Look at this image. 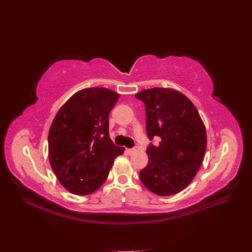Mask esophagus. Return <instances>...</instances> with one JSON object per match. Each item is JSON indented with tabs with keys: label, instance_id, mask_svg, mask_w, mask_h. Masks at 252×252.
Here are the masks:
<instances>
[{
	"label": "esophagus",
	"instance_id": "esophagus-1",
	"mask_svg": "<svg viewBox=\"0 0 252 252\" xmlns=\"http://www.w3.org/2000/svg\"><path fill=\"white\" fill-rule=\"evenodd\" d=\"M136 151H137V150H136L135 148H130V149H126V152H127V154H129V155H130V154H134V153H135Z\"/></svg>",
	"mask_w": 252,
	"mask_h": 252
}]
</instances>
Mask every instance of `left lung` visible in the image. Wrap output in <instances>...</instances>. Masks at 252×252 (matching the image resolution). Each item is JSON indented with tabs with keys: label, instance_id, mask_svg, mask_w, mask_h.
I'll return each instance as SVG.
<instances>
[{
	"label": "left lung",
	"instance_id": "8db88e82",
	"mask_svg": "<svg viewBox=\"0 0 252 252\" xmlns=\"http://www.w3.org/2000/svg\"><path fill=\"white\" fill-rule=\"evenodd\" d=\"M146 110V131L150 141L147 166L140 171L141 182L151 192L174 195L186 188L199 169L205 149L206 131L194 104L182 93L153 88L136 94Z\"/></svg>",
	"mask_w": 252,
	"mask_h": 252
}]
</instances>
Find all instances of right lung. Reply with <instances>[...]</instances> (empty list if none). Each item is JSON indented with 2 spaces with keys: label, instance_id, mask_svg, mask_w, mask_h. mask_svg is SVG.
I'll use <instances>...</instances> for the list:
<instances>
[{
  "label": "right lung",
  "instance_id": "1",
  "mask_svg": "<svg viewBox=\"0 0 252 252\" xmlns=\"http://www.w3.org/2000/svg\"><path fill=\"white\" fill-rule=\"evenodd\" d=\"M119 94L105 88H90L68 99L49 130L51 166L64 188L88 195L102 186L114 158L125 148L109 136V113Z\"/></svg>",
  "mask_w": 252,
  "mask_h": 252
}]
</instances>
